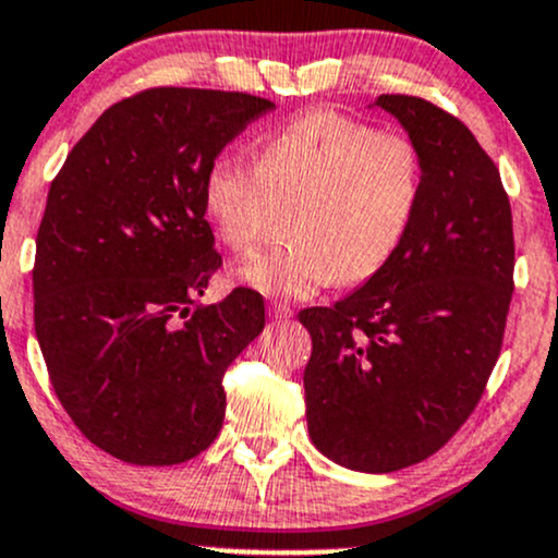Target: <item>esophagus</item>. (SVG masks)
<instances>
[{
    "label": "esophagus",
    "instance_id": "obj_1",
    "mask_svg": "<svg viewBox=\"0 0 558 558\" xmlns=\"http://www.w3.org/2000/svg\"><path fill=\"white\" fill-rule=\"evenodd\" d=\"M268 316H271V319L287 322L292 316V308H290V305H284V303H271V305H268Z\"/></svg>",
    "mask_w": 558,
    "mask_h": 558
}]
</instances>
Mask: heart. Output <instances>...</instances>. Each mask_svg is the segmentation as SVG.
Wrapping results in <instances>:
<instances>
[{
  "label": "heart",
  "instance_id": "b5f03b06",
  "mask_svg": "<svg viewBox=\"0 0 558 558\" xmlns=\"http://www.w3.org/2000/svg\"><path fill=\"white\" fill-rule=\"evenodd\" d=\"M423 194L415 143L338 111H308L263 137L257 165L223 154L205 178V209L236 255L260 247L290 209L292 242L247 260L239 279L257 292L311 298L367 281L404 242Z\"/></svg>",
  "mask_w": 558,
  "mask_h": 558
}]
</instances>
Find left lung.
Here are the masks:
<instances>
[{
  "mask_svg": "<svg viewBox=\"0 0 558 558\" xmlns=\"http://www.w3.org/2000/svg\"><path fill=\"white\" fill-rule=\"evenodd\" d=\"M375 104L421 154V205L383 271L298 319L314 343L311 441L345 469L391 473L439 452L487 388L513 295V220L495 161L458 117L415 95Z\"/></svg>",
  "mask_w": 558,
  "mask_h": 558,
  "instance_id": "obj_1",
  "label": "left lung"
}]
</instances>
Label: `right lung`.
Returning <instances> with one entry per match:
<instances>
[{"instance_id": "obj_1", "label": "right lung", "mask_w": 558, "mask_h": 558, "mask_svg": "<svg viewBox=\"0 0 558 558\" xmlns=\"http://www.w3.org/2000/svg\"><path fill=\"white\" fill-rule=\"evenodd\" d=\"M271 109L247 93L143 89L100 113L50 185L34 329L63 410L124 463L175 465L213 445L226 369L266 325L250 287L196 298L223 266L207 170Z\"/></svg>"}]
</instances>
